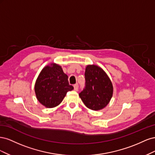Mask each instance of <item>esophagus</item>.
Instances as JSON below:
<instances>
[{"instance_id": "obj_1", "label": "esophagus", "mask_w": 155, "mask_h": 155, "mask_svg": "<svg viewBox=\"0 0 155 155\" xmlns=\"http://www.w3.org/2000/svg\"><path fill=\"white\" fill-rule=\"evenodd\" d=\"M74 91H78V84H76V85H74Z\"/></svg>"}]
</instances>
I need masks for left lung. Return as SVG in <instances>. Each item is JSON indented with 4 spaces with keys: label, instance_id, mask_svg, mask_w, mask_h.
Masks as SVG:
<instances>
[{
    "label": "left lung",
    "instance_id": "8db88e82",
    "mask_svg": "<svg viewBox=\"0 0 155 155\" xmlns=\"http://www.w3.org/2000/svg\"><path fill=\"white\" fill-rule=\"evenodd\" d=\"M85 76V88L79 94L83 104L93 110L104 109L113 94V85L109 77L96 64L87 65Z\"/></svg>",
    "mask_w": 155,
    "mask_h": 155
}]
</instances>
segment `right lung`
<instances>
[{
    "mask_svg": "<svg viewBox=\"0 0 155 155\" xmlns=\"http://www.w3.org/2000/svg\"><path fill=\"white\" fill-rule=\"evenodd\" d=\"M37 100L46 108H54L63 100L68 91L74 89L70 85L68 76L62 67L56 63L45 66L39 73L35 83Z\"/></svg>",
    "mask_w": 155,
    "mask_h": 155,
    "instance_id": "obj_1",
    "label": "right lung"
}]
</instances>
